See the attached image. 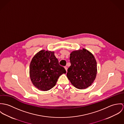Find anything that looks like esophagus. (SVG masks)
Masks as SVG:
<instances>
[{
	"label": "esophagus",
	"mask_w": 124,
	"mask_h": 124,
	"mask_svg": "<svg viewBox=\"0 0 124 124\" xmlns=\"http://www.w3.org/2000/svg\"><path fill=\"white\" fill-rule=\"evenodd\" d=\"M64 68H65V69H66V71H67V70H68V68H67V67H65Z\"/></svg>",
	"instance_id": "esophagus-1"
}]
</instances>
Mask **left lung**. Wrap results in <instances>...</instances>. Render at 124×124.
<instances>
[{
    "label": "left lung",
    "mask_w": 124,
    "mask_h": 124,
    "mask_svg": "<svg viewBox=\"0 0 124 124\" xmlns=\"http://www.w3.org/2000/svg\"><path fill=\"white\" fill-rule=\"evenodd\" d=\"M71 66L67 77L77 88L85 89L91 85L96 78L97 65L93 55L85 48L73 51L70 55Z\"/></svg>",
    "instance_id": "8db88e82"
}]
</instances>
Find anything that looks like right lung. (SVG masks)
<instances>
[{"label": "right lung", "instance_id": "obj_1", "mask_svg": "<svg viewBox=\"0 0 124 124\" xmlns=\"http://www.w3.org/2000/svg\"><path fill=\"white\" fill-rule=\"evenodd\" d=\"M66 74L64 67L59 65L54 52L42 50L32 58L30 64L29 75L35 87L47 91L56 84L60 76Z\"/></svg>", "mask_w": 124, "mask_h": 124}]
</instances>
